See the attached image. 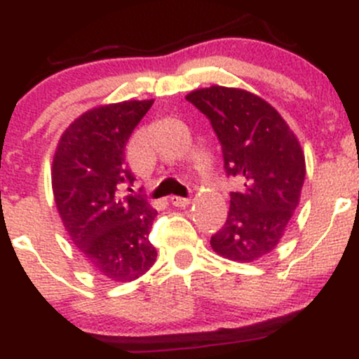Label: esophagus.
<instances>
[{
	"mask_svg": "<svg viewBox=\"0 0 359 359\" xmlns=\"http://www.w3.org/2000/svg\"><path fill=\"white\" fill-rule=\"evenodd\" d=\"M170 203H172L175 208H186V206L191 205V199L187 198H179V196H173V198H170Z\"/></svg>",
	"mask_w": 359,
	"mask_h": 359,
	"instance_id": "esophagus-1",
	"label": "esophagus"
}]
</instances>
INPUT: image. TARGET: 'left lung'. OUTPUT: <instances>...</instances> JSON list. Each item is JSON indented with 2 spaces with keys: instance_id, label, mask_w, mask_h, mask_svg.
Instances as JSON below:
<instances>
[{
  "instance_id": "left-lung-1",
  "label": "left lung",
  "mask_w": 359,
  "mask_h": 359,
  "mask_svg": "<svg viewBox=\"0 0 359 359\" xmlns=\"http://www.w3.org/2000/svg\"><path fill=\"white\" fill-rule=\"evenodd\" d=\"M186 100L210 118L227 175L243 186L230 192L227 222L211 248L232 262H256L277 248L299 205L306 175L299 139L269 101L246 89L210 86Z\"/></svg>"
}]
</instances>
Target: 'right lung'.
I'll return each instance as SVG.
<instances>
[{
    "mask_svg": "<svg viewBox=\"0 0 359 359\" xmlns=\"http://www.w3.org/2000/svg\"><path fill=\"white\" fill-rule=\"evenodd\" d=\"M154 100L100 104L79 115L56 144L51 187L70 241L100 277L132 282L156 262L149 241L156 210L139 196H122L134 175L126 163L132 130Z\"/></svg>",
    "mask_w": 359,
    "mask_h": 359,
    "instance_id": "add662e5",
    "label": "right lung"
}]
</instances>
